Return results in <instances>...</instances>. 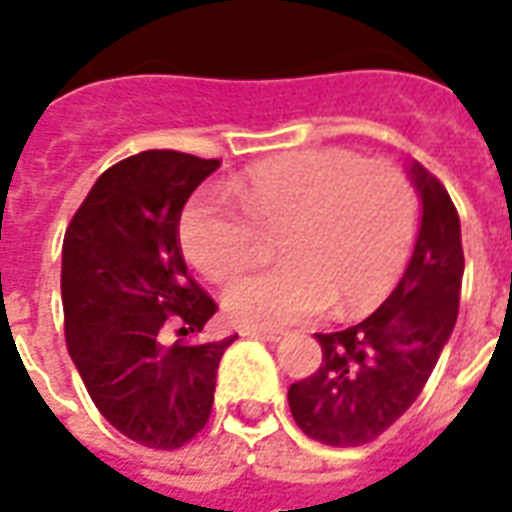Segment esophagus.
<instances>
[{
  "instance_id": "esophagus-1",
  "label": "esophagus",
  "mask_w": 512,
  "mask_h": 512,
  "mask_svg": "<svg viewBox=\"0 0 512 512\" xmlns=\"http://www.w3.org/2000/svg\"><path fill=\"white\" fill-rule=\"evenodd\" d=\"M241 337H255V340H268V342H279L284 337L281 329H263V327H241Z\"/></svg>"
}]
</instances>
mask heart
<instances>
[{"instance_id":"1","label":"heart","mask_w":512,"mask_h":512,"mask_svg":"<svg viewBox=\"0 0 512 512\" xmlns=\"http://www.w3.org/2000/svg\"><path fill=\"white\" fill-rule=\"evenodd\" d=\"M228 196L201 191L180 215V247L207 279L225 281L252 260L257 234L276 236L281 263L225 289L231 319L287 327L335 303L369 311L404 271L417 223V193L396 164L345 148L295 151L233 177Z\"/></svg>"}]
</instances>
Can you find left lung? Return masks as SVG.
<instances>
[{"label": "left lung", "instance_id": "obj_1", "mask_svg": "<svg viewBox=\"0 0 512 512\" xmlns=\"http://www.w3.org/2000/svg\"><path fill=\"white\" fill-rule=\"evenodd\" d=\"M422 220L412 260L385 303L356 327L316 335L321 366L289 388L305 436L327 446H361L385 433L420 396L460 311V215L422 164L409 167Z\"/></svg>", "mask_w": 512, "mask_h": 512}]
</instances>
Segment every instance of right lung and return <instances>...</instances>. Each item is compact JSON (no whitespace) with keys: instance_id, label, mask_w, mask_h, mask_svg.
Wrapping results in <instances>:
<instances>
[{"instance_id":"add662e5","label":"right lung","mask_w":512,"mask_h":512,"mask_svg":"<svg viewBox=\"0 0 512 512\" xmlns=\"http://www.w3.org/2000/svg\"><path fill=\"white\" fill-rule=\"evenodd\" d=\"M217 159L143 151L108 167L63 239L66 342L100 414L148 449H180L209 420L217 364L236 340L162 342L201 332L215 300L188 276L180 212Z\"/></svg>"}]
</instances>
